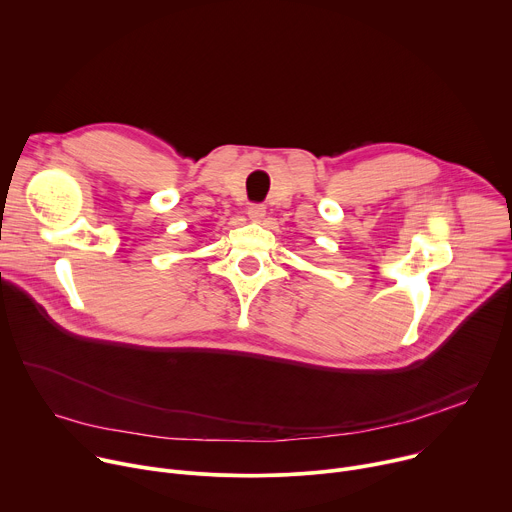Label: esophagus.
I'll return each mask as SVG.
<instances>
[{
  "instance_id": "34e87169",
  "label": "esophagus",
  "mask_w": 512,
  "mask_h": 512,
  "mask_svg": "<svg viewBox=\"0 0 512 512\" xmlns=\"http://www.w3.org/2000/svg\"><path fill=\"white\" fill-rule=\"evenodd\" d=\"M265 214H267V210H265L263 204H251L247 208V216H249V221H253V223H261Z\"/></svg>"
}]
</instances>
